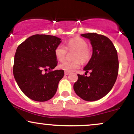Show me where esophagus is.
Instances as JSON below:
<instances>
[{"label":"esophagus","mask_w":134,"mask_h":134,"mask_svg":"<svg viewBox=\"0 0 134 134\" xmlns=\"http://www.w3.org/2000/svg\"><path fill=\"white\" fill-rule=\"evenodd\" d=\"M70 74V72H68V71H65V75H68Z\"/></svg>","instance_id":"1"}]
</instances>
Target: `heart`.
<instances>
[{
    "label": "heart",
    "instance_id": "obj_1",
    "mask_svg": "<svg viewBox=\"0 0 134 134\" xmlns=\"http://www.w3.org/2000/svg\"><path fill=\"white\" fill-rule=\"evenodd\" d=\"M88 44L84 39L80 37L71 38L66 43V47L59 44L55 49V55L59 62L65 60L68 51H74L72 54L73 60L65 61L60 64L59 68L65 71L70 72L78 69L81 65V62L86 63L91 57V50L87 47Z\"/></svg>",
    "mask_w": 134,
    "mask_h": 134
}]
</instances>
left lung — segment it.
<instances>
[{
    "label": "left lung",
    "mask_w": 134,
    "mask_h": 134,
    "mask_svg": "<svg viewBox=\"0 0 134 134\" xmlns=\"http://www.w3.org/2000/svg\"><path fill=\"white\" fill-rule=\"evenodd\" d=\"M88 38L93 47V55L84 70H90V76L77 74L74 84L77 96L87 101L103 98L114 86L118 73L117 51L107 36L95 33L81 35Z\"/></svg>",
    "instance_id": "1"
}]
</instances>
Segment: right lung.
Segmentation results:
<instances>
[{"mask_svg":"<svg viewBox=\"0 0 134 134\" xmlns=\"http://www.w3.org/2000/svg\"><path fill=\"white\" fill-rule=\"evenodd\" d=\"M61 41L52 35H35L17 48L14 77L23 93L34 101H46L53 98L64 76V70H51L57 65L54 51ZM47 69L48 73H42Z\"/></svg>","mask_w":134,"mask_h":134,"instance_id":"obj_1","label":"right lung"}]
</instances>
